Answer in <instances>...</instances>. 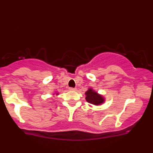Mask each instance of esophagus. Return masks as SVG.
Instances as JSON below:
<instances>
[{
    "mask_svg": "<svg viewBox=\"0 0 153 153\" xmlns=\"http://www.w3.org/2000/svg\"><path fill=\"white\" fill-rule=\"evenodd\" d=\"M69 90H70V91H75V90H76V88H69Z\"/></svg>",
    "mask_w": 153,
    "mask_h": 153,
    "instance_id": "esophagus-1",
    "label": "esophagus"
}]
</instances>
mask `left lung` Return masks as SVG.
I'll return each instance as SVG.
<instances>
[{
    "label": "left lung",
    "instance_id": "1",
    "mask_svg": "<svg viewBox=\"0 0 153 153\" xmlns=\"http://www.w3.org/2000/svg\"><path fill=\"white\" fill-rule=\"evenodd\" d=\"M85 99L88 102L94 105H100L103 102V98L96 92H94L92 89H89L85 93Z\"/></svg>",
    "mask_w": 153,
    "mask_h": 153
}]
</instances>
